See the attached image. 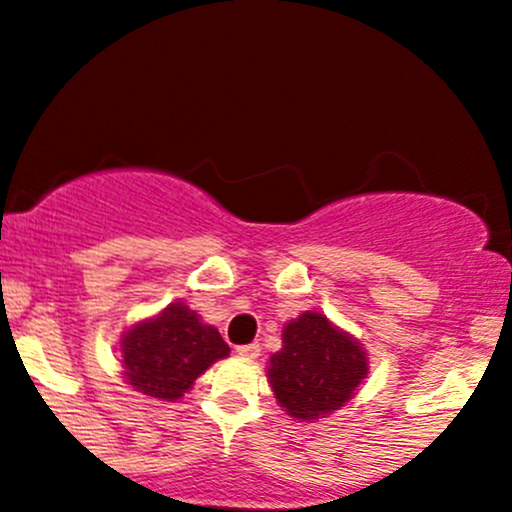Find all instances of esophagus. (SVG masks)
<instances>
[{
	"label": "esophagus",
	"mask_w": 512,
	"mask_h": 512,
	"mask_svg": "<svg viewBox=\"0 0 512 512\" xmlns=\"http://www.w3.org/2000/svg\"><path fill=\"white\" fill-rule=\"evenodd\" d=\"M236 351H238V354L243 356V358H257V356H260V344H257V342H252V344H240Z\"/></svg>",
	"instance_id": "esophagus-1"
}]
</instances>
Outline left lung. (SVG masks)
Returning <instances> with one entry per match:
<instances>
[{"label":"left lung","mask_w":512,"mask_h":512,"mask_svg":"<svg viewBox=\"0 0 512 512\" xmlns=\"http://www.w3.org/2000/svg\"><path fill=\"white\" fill-rule=\"evenodd\" d=\"M269 383L293 419H317L349 402L366 378L358 342L320 313H303L284 330V349L269 358Z\"/></svg>","instance_id":"1"}]
</instances>
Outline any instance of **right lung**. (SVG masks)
<instances>
[{
  "instance_id": "right-lung-1",
  "label": "right lung",
  "mask_w": 512,
  "mask_h": 512,
  "mask_svg": "<svg viewBox=\"0 0 512 512\" xmlns=\"http://www.w3.org/2000/svg\"><path fill=\"white\" fill-rule=\"evenodd\" d=\"M228 344L195 310L173 303L154 320L134 325L122 339L127 383L149 397H182L211 363L228 356Z\"/></svg>"
}]
</instances>
